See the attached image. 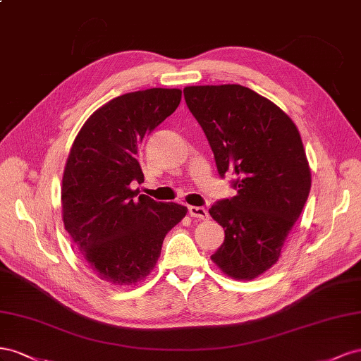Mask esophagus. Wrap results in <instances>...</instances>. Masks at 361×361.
<instances>
[{"instance_id":"1","label":"esophagus","mask_w":361,"mask_h":361,"mask_svg":"<svg viewBox=\"0 0 361 361\" xmlns=\"http://www.w3.org/2000/svg\"><path fill=\"white\" fill-rule=\"evenodd\" d=\"M189 213L192 218H198V219H207L209 218V212L204 207H197V205H190Z\"/></svg>"}]
</instances>
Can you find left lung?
Here are the masks:
<instances>
[{"label":"left lung","mask_w":361,"mask_h":361,"mask_svg":"<svg viewBox=\"0 0 361 361\" xmlns=\"http://www.w3.org/2000/svg\"><path fill=\"white\" fill-rule=\"evenodd\" d=\"M183 94L219 177L230 175L238 190L209 210L225 230L212 260L226 275L252 280L276 263L310 193L301 136L280 107L245 86H189Z\"/></svg>","instance_id":"obj_1"}]
</instances>
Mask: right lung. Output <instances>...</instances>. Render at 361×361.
<instances>
[{
  "label": "right lung",
  "mask_w": 361,
  "mask_h": 361,
  "mask_svg": "<svg viewBox=\"0 0 361 361\" xmlns=\"http://www.w3.org/2000/svg\"><path fill=\"white\" fill-rule=\"evenodd\" d=\"M180 101V89L161 87L113 98L87 119L71 148L61 181L65 228L90 269L110 284L145 278L164 235L188 213L130 188L143 183L140 143Z\"/></svg>",
  "instance_id": "add662e5"
}]
</instances>
